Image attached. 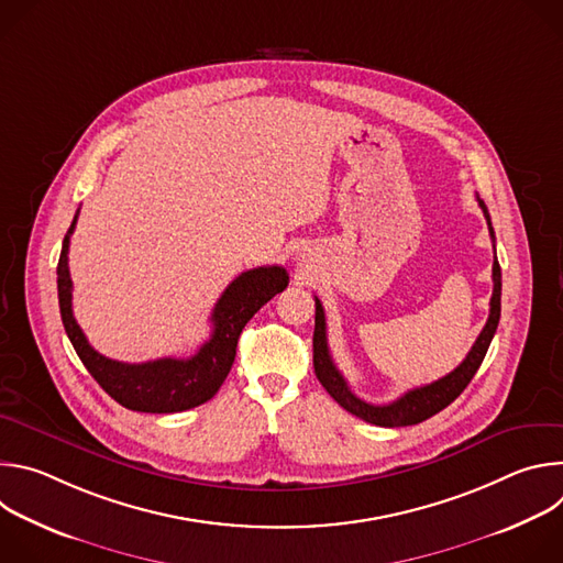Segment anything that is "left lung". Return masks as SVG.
Wrapping results in <instances>:
<instances>
[{
	"instance_id": "left-lung-1",
	"label": "left lung",
	"mask_w": 563,
	"mask_h": 563,
	"mask_svg": "<svg viewBox=\"0 0 563 563\" xmlns=\"http://www.w3.org/2000/svg\"><path fill=\"white\" fill-rule=\"evenodd\" d=\"M478 200V207L484 209V216L488 220V229H490V235L495 240V231H493V222H490V213H488V207L486 202ZM493 298H490V316H488V323L486 328L481 330L478 339L474 341L472 350L467 352L465 361L452 369L448 376L430 383V385H423V387H415L410 391H406L400 398L391 400V404L387 406H372V404H365L363 398H358L347 380L343 378V374L339 372V367L334 365L332 356H330V347H328V330H325V311H323V305H320V300L316 298V325H313V372L320 380V385H323L330 396L336 400V404L347 410L350 415L367 421V423H374V426H380V428H404V426H417L430 417H434L437 412H441L443 408H448L452 400L467 387V383L472 380V376L476 374L478 365L484 363L486 358V352L493 343V336L497 332V325H499V316H501V267H499V261H497V254H495V263H493Z\"/></svg>"
}]
</instances>
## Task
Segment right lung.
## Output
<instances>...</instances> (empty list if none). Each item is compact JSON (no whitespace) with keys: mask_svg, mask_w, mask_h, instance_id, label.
I'll return each instance as SVG.
<instances>
[{"mask_svg":"<svg viewBox=\"0 0 563 563\" xmlns=\"http://www.w3.org/2000/svg\"><path fill=\"white\" fill-rule=\"evenodd\" d=\"M75 222L77 213L62 243L57 263V296L64 330L79 361L85 363L100 387L126 410L172 415L202 406L224 383L235 358L240 332L250 323V318L287 287V272L278 265H269L243 272L231 280L213 307L211 339L191 358L169 356L146 363H122L96 352L73 316L68 245Z\"/></svg>","mask_w":563,"mask_h":563,"instance_id":"1","label":"right lung"}]
</instances>
